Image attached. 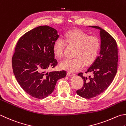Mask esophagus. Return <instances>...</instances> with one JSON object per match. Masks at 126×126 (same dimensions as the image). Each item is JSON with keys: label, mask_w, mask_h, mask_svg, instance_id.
Masks as SVG:
<instances>
[{"label": "esophagus", "mask_w": 126, "mask_h": 126, "mask_svg": "<svg viewBox=\"0 0 126 126\" xmlns=\"http://www.w3.org/2000/svg\"><path fill=\"white\" fill-rule=\"evenodd\" d=\"M67 74L69 76H73L75 75L73 73H71V72H70V71H68V72L67 73Z\"/></svg>", "instance_id": "1"}]
</instances>
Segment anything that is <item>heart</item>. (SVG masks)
<instances>
[{"label":"heart","instance_id":"1","mask_svg":"<svg viewBox=\"0 0 126 126\" xmlns=\"http://www.w3.org/2000/svg\"><path fill=\"white\" fill-rule=\"evenodd\" d=\"M75 46L73 58H66L61 63V67L70 71L81 69L84 63L90 65L94 62L99 55L101 48L99 39L95 36H89L80 30H73L66 33L64 39L58 38L53 46L54 53L58 58L62 57L66 46Z\"/></svg>","mask_w":126,"mask_h":126}]
</instances>
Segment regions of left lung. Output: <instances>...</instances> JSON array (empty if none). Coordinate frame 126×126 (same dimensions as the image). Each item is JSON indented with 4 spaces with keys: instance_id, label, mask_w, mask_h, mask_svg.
Segmentation results:
<instances>
[{
    "instance_id": "left-lung-1",
    "label": "left lung",
    "mask_w": 126,
    "mask_h": 126,
    "mask_svg": "<svg viewBox=\"0 0 126 126\" xmlns=\"http://www.w3.org/2000/svg\"><path fill=\"white\" fill-rule=\"evenodd\" d=\"M89 27L100 30L101 48L99 56L86 71L92 73V77L83 76L82 73L78 74L83 80V86L76 93L87 99L95 97L107 89L116 74L118 62V49L114 38L99 27Z\"/></svg>"
}]
</instances>
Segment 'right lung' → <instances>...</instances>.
I'll return each instance as SVG.
<instances>
[{
	"instance_id": "add662e5",
	"label": "right lung",
	"mask_w": 126,
	"mask_h": 126,
	"mask_svg": "<svg viewBox=\"0 0 126 126\" xmlns=\"http://www.w3.org/2000/svg\"><path fill=\"white\" fill-rule=\"evenodd\" d=\"M60 35L55 29L39 26L22 36L16 44L12 66L17 82L32 97L43 99L55 90L57 81L66 71L46 70L57 65L53 46Z\"/></svg>"
}]
</instances>
